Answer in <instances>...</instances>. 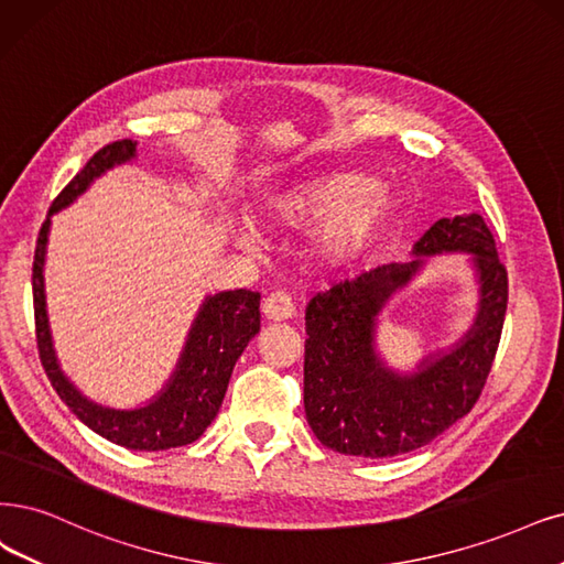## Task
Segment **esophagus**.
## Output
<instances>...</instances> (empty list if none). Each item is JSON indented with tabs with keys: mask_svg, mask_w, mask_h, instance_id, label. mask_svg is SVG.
<instances>
[{
	"mask_svg": "<svg viewBox=\"0 0 564 564\" xmlns=\"http://www.w3.org/2000/svg\"><path fill=\"white\" fill-rule=\"evenodd\" d=\"M262 314H264V318L271 321V323L290 321V318H293V314H295L293 300H290L285 293L269 295V297L262 302Z\"/></svg>",
	"mask_w": 564,
	"mask_h": 564,
	"instance_id": "esophagus-1",
	"label": "esophagus"
}]
</instances>
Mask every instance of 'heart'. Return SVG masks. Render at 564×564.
Returning a JSON list of instances; mask_svg holds the SVG:
<instances>
[{
  "instance_id": "obj_1",
  "label": "heart",
  "mask_w": 564,
  "mask_h": 564,
  "mask_svg": "<svg viewBox=\"0 0 564 564\" xmlns=\"http://www.w3.org/2000/svg\"><path fill=\"white\" fill-rule=\"evenodd\" d=\"M394 214V197L379 181L337 172L297 183L271 197L264 220L279 229H311L306 253L325 274L356 267L377 243ZM246 248L256 246L253 232H239Z\"/></svg>"
}]
</instances>
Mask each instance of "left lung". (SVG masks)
Wrapping results in <instances>:
<instances>
[{
	"mask_svg": "<svg viewBox=\"0 0 564 564\" xmlns=\"http://www.w3.org/2000/svg\"><path fill=\"white\" fill-rule=\"evenodd\" d=\"M455 252L470 256L477 281L470 329L411 372L390 368L376 344L382 311L432 254ZM507 300V269L478 214L436 220L413 243L411 260L381 264L316 295L306 306L304 411L318 442L344 455L392 457L436 440L481 394Z\"/></svg>",
	"mask_w": 564,
	"mask_h": 564,
	"instance_id": "8db88e82",
	"label": "left lung"
}]
</instances>
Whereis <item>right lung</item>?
I'll return each mask as SVG.
<instances>
[{
	"label": "right lung",
	"instance_id": "right-lung-1",
	"mask_svg": "<svg viewBox=\"0 0 564 564\" xmlns=\"http://www.w3.org/2000/svg\"><path fill=\"white\" fill-rule=\"evenodd\" d=\"M134 158L137 141L132 139L104 145L51 204L46 223L41 225L32 264L36 346L48 381L83 425L122 448L166 451L197 442L204 430L214 423L239 356L260 332V295L250 290H223V293L206 295L187 329L172 377L151 400L139 406L118 409L95 402L62 371L48 325L44 285L51 218L62 208L72 206L83 193H88V187L99 176Z\"/></svg>",
	"mask_w": 564,
	"mask_h": 564
}]
</instances>
